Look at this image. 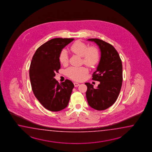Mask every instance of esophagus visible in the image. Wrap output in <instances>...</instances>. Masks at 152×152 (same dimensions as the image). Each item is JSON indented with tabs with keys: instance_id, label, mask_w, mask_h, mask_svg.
Here are the masks:
<instances>
[{
	"instance_id": "34e87169",
	"label": "esophagus",
	"mask_w": 152,
	"mask_h": 152,
	"mask_svg": "<svg viewBox=\"0 0 152 152\" xmlns=\"http://www.w3.org/2000/svg\"><path fill=\"white\" fill-rule=\"evenodd\" d=\"M74 85H75V87H77V86H78L79 85V83H74Z\"/></svg>"
}]
</instances>
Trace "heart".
<instances>
[{"label": "heart", "mask_w": 152, "mask_h": 152, "mask_svg": "<svg viewBox=\"0 0 152 152\" xmlns=\"http://www.w3.org/2000/svg\"><path fill=\"white\" fill-rule=\"evenodd\" d=\"M70 50L72 53L82 57L83 63L88 67L95 66L99 60L100 55L98 49L95 47L88 48V45L81 41H77L73 43L70 47ZM58 59L62 65H66L68 63V54L66 50H62L60 53ZM66 73L68 77L72 79L81 81L84 79L87 73V70L84 67H71L67 69Z\"/></svg>", "instance_id": "heart-1"}]
</instances>
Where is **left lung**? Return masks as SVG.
Here are the masks:
<instances>
[{
	"label": "left lung",
	"instance_id": "left-lung-1",
	"mask_svg": "<svg viewBox=\"0 0 152 152\" xmlns=\"http://www.w3.org/2000/svg\"><path fill=\"white\" fill-rule=\"evenodd\" d=\"M87 40L95 42L101 53L97 70L92 75V79L99 81L100 84L94 88L93 85L85 83L87 102L95 110H105L115 103L120 94L123 81L122 61L111 45L100 39Z\"/></svg>",
	"mask_w": 152,
	"mask_h": 152
}]
</instances>
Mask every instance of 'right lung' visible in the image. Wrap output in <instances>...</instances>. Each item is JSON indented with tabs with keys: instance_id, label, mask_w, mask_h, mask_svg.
<instances>
[{
	"instance_id": "right-lung-1",
	"label": "right lung",
	"mask_w": 152,
	"mask_h": 152,
	"mask_svg": "<svg viewBox=\"0 0 152 152\" xmlns=\"http://www.w3.org/2000/svg\"><path fill=\"white\" fill-rule=\"evenodd\" d=\"M74 39H52L41 45L32 57L29 69L32 91L39 103L51 111H59L67 107L75 87L68 79L59 84L54 78L60 69V53Z\"/></svg>"
}]
</instances>
